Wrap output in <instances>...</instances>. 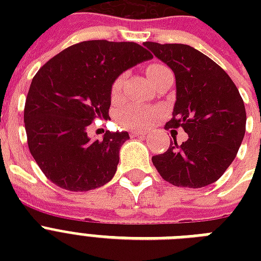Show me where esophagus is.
Wrapping results in <instances>:
<instances>
[{
	"label": "esophagus",
	"instance_id": "1",
	"mask_svg": "<svg viewBox=\"0 0 261 261\" xmlns=\"http://www.w3.org/2000/svg\"><path fill=\"white\" fill-rule=\"evenodd\" d=\"M131 137H139V138H146V133H142V131H131Z\"/></svg>",
	"mask_w": 261,
	"mask_h": 261
}]
</instances>
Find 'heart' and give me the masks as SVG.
Here are the masks:
<instances>
[{
	"instance_id": "1",
	"label": "heart",
	"mask_w": 261,
	"mask_h": 261,
	"mask_svg": "<svg viewBox=\"0 0 261 261\" xmlns=\"http://www.w3.org/2000/svg\"><path fill=\"white\" fill-rule=\"evenodd\" d=\"M164 70H168V67H165L164 65H160V63H153V65L147 67V77L151 79L153 75L159 74ZM124 79H126V75L120 74L114 80V83L111 85V96H112V98H118L120 96L122 88L124 85ZM157 115H159V111L153 108V107L128 106L119 112V122L122 123V126L127 127V128L146 130L154 123Z\"/></svg>"
}]
</instances>
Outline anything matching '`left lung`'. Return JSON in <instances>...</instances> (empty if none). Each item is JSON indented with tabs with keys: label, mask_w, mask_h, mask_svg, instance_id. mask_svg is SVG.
I'll list each match as a JSON object with an SVG mask.
<instances>
[{
	"label": "left lung",
	"mask_w": 261,
	"mask_h": 261,
	"mask_svg": "<svg viewBox=\"0 0 261 261\" xmlns=\"http://www.w3.org/2000/svg\"><path fill=\"white\" fill-rule=\"evenodd\" d=\"M171 67L176 77V102L165 128L188 134L153 164L165 181L176 187L200 188L217 181L237 155L247 124L239 89L222 67L187 44L143 43Z\"/></svg>",
	"instance_id": "obj_1"
}]
</instances>
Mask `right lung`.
Segmentation results:
<instances>
[{"mask_svg":"<svg viewBox=\"0 0 261 261\" xmlns=\"http://www.w3.org/2000/svg\"><path fill=\"white\" fill-rule=\"evenodd\" d=\"M153 55L134 42L87 40L67 47L35 74L24 107L27 142L48 180L83 192L114 177L127 131L88 137L94 119L110 118L111 85Z\"/></svg>","mask_w":261,"mask_h":261,"instance_id":"obj_1","label":"right lung"}]
</instances>
